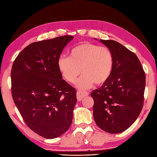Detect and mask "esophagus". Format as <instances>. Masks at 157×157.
Instances as JSON below:
<instances>
[{
    "instance_id": "1",
    "label": "esophagus",
    "mask_w": 157,
    "mask_h": 157,
    "mask_svg": "<svg viewBox=\"0 0 157 157\" xmlns=\"http://www.w3.org/2000/svg\"><path fill=\"white\" fill-rule=\"evenodd\" d=\"M89 93L87 92H84V91H77V98L78 101H81L82 99L87 96H88Z\"/></svg>"
}]
</instances>
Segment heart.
I'll list each match as a JSON object with an SVG mask.
<instances>
[{"instance_id":"heart-1","label":"heart","mask_w":157,"mask_h":157,"mask_svg":"<svg viewBox=\"0 0 157 157\" xmlns=\"http://www.w3.org/2000/svg\"><path fill=\"white\" fill-rule=\"evenodd\" d=\"M114 65L111 50L90 42H82L71 50L70 58L60 56L58 66L62 77L69 83L75 84L81 72L83 75L77 81L79 89L86 90L105 83L111 77Z\"/></svg>"}]
</instances>
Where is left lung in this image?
Returning <instances> with one entry per match:
<instances>
[{
	"mask_svg": "<svg viewBox=\"0 0 157 157\" xmlns=\"http://www.w3.org/2000/svg\"><path fill=\"white\" fill-rule=\"evenodd\" d=\"M100 40L111 50L114 65L111 77L91 93L94 118L101 130L118 134L128 129L142 110L145 73L134 52L117 41Z\"/></svg>",
	"mask_w": 157,
	"mask_h": 157,
	"instance_id": "1",
	"label": "left lung"
}]
</instances>
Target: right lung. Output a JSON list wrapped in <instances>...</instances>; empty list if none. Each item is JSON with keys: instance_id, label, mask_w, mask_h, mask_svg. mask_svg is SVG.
<instances>
[{"instance_id": "right-lung-1", "label": "right lung", "mask_w": 157, "mask_h": 157, "mask_svg": "<svg viewBox=\"0 0 157 157\" xmlns=\"http://www.w3.org/2000/svg\"><path fill=\"white\" fill-rule=\"evenodd\" d=\"M73 39L64 35L33 42L14 60L12 96L23 121L31 130L54 139L71 125L77 91L62 79L58 60Z\"/></svg>"}]
</instances>
